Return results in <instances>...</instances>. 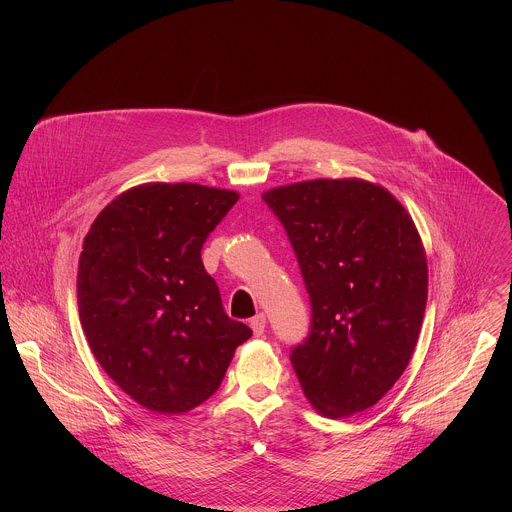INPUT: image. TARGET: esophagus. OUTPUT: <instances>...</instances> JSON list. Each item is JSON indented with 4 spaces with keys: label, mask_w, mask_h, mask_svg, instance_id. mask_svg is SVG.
Listing matches in <instances>:
<instances>
[{
    "label": "esophagus",
    "mask_w": 512,
    "mask_h": 512,
    "mask_svg": "<svg viewBox=\"0 0 512 512\" xmlns=\"http://www.w3.org/2000/svg\"><path fill=\"white\" fill-rule=\"evenodd\" d=\"M250 327H252L254 335L260 337V335L264 333V329H266V315H264V313H258L256 317H252V319H250Z\"/></svg>",
    "instance_id": "1"
}]
</instances>
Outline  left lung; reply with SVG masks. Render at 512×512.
<instances>
[{
    "instance_id": "left-lung-1",
    "label": "left lung",
    "mask_w": 512,
    "mask_h": 512,
    "mask_svg": "<svg viewBox=\"0 0 512 512\" xmlns=\"http://www.w3.org/2000/svg\"><path fill=\"white\" fill-rule=\"evenodd\" d=\"M284 224L311 301L292 365L311 406L333 420L374 406L418 343L428 262L406 209L363 179H315L262 195Z\"/></svg>"
}]
</instances>
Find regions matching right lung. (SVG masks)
Masks as SVG:
<instances>
[{"label":"right lung","instance_id":"add662e5","mask_svg":"<svg viewBox=\"0 0 512 512\" xmlns=\"http://www.w3.org/2000/svg\"><path fill=\"white\" fill-rule=\"evenodd\" d=\"M238 193L146 183L92 222L78 260V313L96 361L138 404L181 414L219 390L252 331L224 313L201 250Z\"/></svg>","mask_w":512,"mask_h":512}]
</instances>
